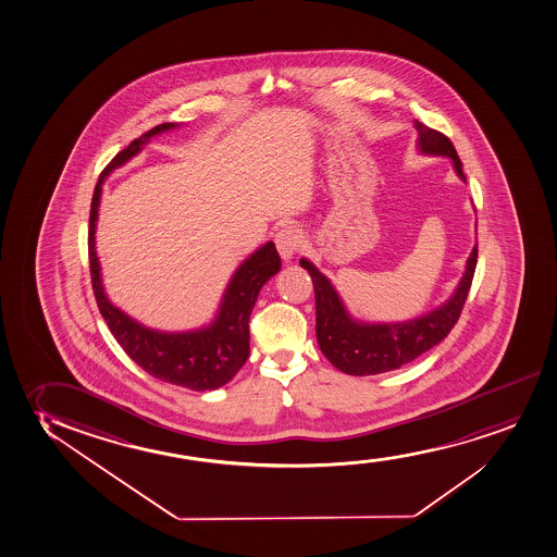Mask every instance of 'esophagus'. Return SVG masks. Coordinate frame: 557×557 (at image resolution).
Listing matches in <instances>:
<instances>
[{"instance_id":"1","label":"esophagus","mask_w":557,"mask_h":557,"mask_svg":"<svg viewBox=\"0 0 557 557\" xmlns=\"http://www.w3.org/2000/svg\"><path fill=\"white\" fill-rule=\"evenodd\" d=\"M302 244V234L295 226H285L275 234V247L283 262H290V259L298 253Z\"/></svg>"}]
</instances>
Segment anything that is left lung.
<instances>
[{
    "label": "left lung",
    "instance_id": "left-lung-1",
    "mask_svg": "<svg viewBox=\"0 0 557 557\" xmlns=\"http://www.w3.org/2000/svg\"><path fill=\"white\" fill-rule=\"evenodd\" d=\"M418 151L451 160L459 180L467 181L456 147L441 132L416 121ZM478 246L472 247L465 274L454 295L438 308L398 323H362L349 315L333 283L313 262L300 259L315 289V334L321 351L336 369L349 376H374L397 370L441 344L461 315L476 270Z\"/></svg>",
    "mask_w": 557,
    "mask_h": 557
}]
</instances>
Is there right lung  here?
<instances>
[{"mask_svg":"<svg viewBox=\"0 0 557 557\" xmlns=\"http://www.w3.org/2000/svg\"><path fill=\"white\" fill-rule=\"evenodd\" d=\"M177 126L180 124L164 123L145 132L144 136L134 139L126 149L119 152L101 172L90 203V275L101 318L106 319L109 331L132 361L141 367L147 374L159 377L162 382L174 383L193 391H213L231 382L249 357V315L253 311L262 285L282 268V259L275 251L274 242H267L236 268L210 325L181 333H164L149 329L131 318L128 313H124L121 308H116L103 289L100 260L96 255V223L103 181L113 170L134 159L144 149V145L149 144L152 136L174 131Z\"/></svg>","mask_w":557,"mask_h":557,"instance_id":"right-lung-1","label":"right lung"}]
</instances>
